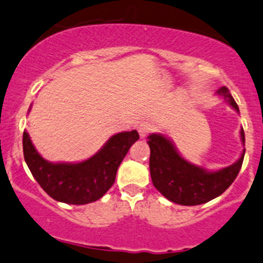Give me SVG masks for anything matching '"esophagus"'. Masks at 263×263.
Returning <instances> with one entry per match:
<instances>
[{
	"label": "esophagus",
	"mask_w": 263,
	"mask_h": 263,
	"mask_svg": "<svg viewBox=\"0 0 263 263\" xmlns=\"http://www.w3.org/2000/svg\"><path fill=\"white\" fill-rule=\"evenodd\" d=\"M152 130H153V125H152L151 123H148V121H142V123L138 125V132H139V135L142 138L146 137L149 133H152Z\"/></svg>",
	"instance_id": "34e87169"
}]
</instances>
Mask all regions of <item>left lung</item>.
<instances>
[{
  "label": "left lung",
  "instance_id": "obj_1",
  "mask_svg": "<svg viewBox=\"0 0 263 263\" xmlns=\"http://www.w3.org/2000/svg\"><path fill=\"white\" fill-rule=\"evenodd\" d=\"M218 94L239 111L227 87H221ZM241 139L245 143L243 129H241ZM148 144L151 148L149 169L154 187L166 199L182 205L203 204L221 196L238 176L245 157L243 151L234 164L221 171L208 172L180 157L173 143L164 135H149Z\"/></svg>",
  "mask_w": 263,
  "mask_h": 263
}]
</instances>
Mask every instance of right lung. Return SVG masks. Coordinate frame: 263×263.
Returning a JSON list of instances; mask_svg holds the SVG:
<instances>
[{
  "instance_id": "add662e5",
  "label": "right lung",
  "mask_w": 263,
  "mask_h": 263,
  "mask_svg": "<svg viewBox=\"0 0 263 263\" xmlns=\"http://www.w3.org/2000/svg\"><path fill=\"white\" fill-rule=\"evenodd\" d=\"M138 139L137 130L118 133L81 163L47 162L37 153L27 132H24L22 145L30 172L51 198L67 204H86L100 199L114 184L121 160Z\"/></svg>"
}]
</instances>
